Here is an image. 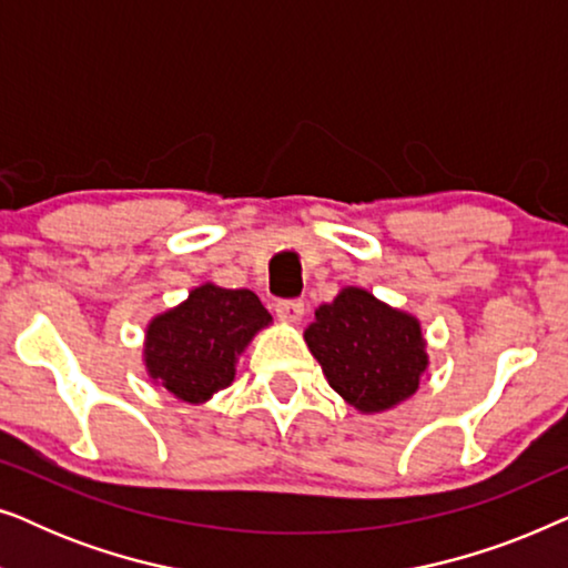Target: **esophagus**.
<instances>
[{
	"label": "esophagus",
	"instance_id": "esophagus-1",
	"mask_svg": "<svg viewBox=\"0 0 568 568\" xmlns=\"http://www.w3.org/2000/svg\"><path fill=\"white\" fill-rule=\"evenodd\" d=\"M276 315L286 323H300L305 315V302L302 300H282L276 302Z\"/></svg>",
	"mask_w": 568,
	"mask_h": 568
}]
</instances>
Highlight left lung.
Returning <instances> with one entry per match:
<instances>
[{
	"label": "left lung",
	"instance_id": "left-lung-1",
	"mask_svg": "<svg viewBox=\"0 0 568 568\" xmlns=\"http://www.w3.org/2000/svg\"><path fill=\"white\" fill-rule=\"evenodd\" d=\"M305 341L328 385L362 414H379L410 398L429 364L416 317L359 286H346L317 307Z\"/></svg>",
	"mask_w": 568,
	"mask_h": 568
}]
</instances>
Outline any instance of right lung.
<instances>
[{
	"instance_id": "obj_1",
	"label": "right lung",
	"mask_w": 568,
	"mask_h": 568,
	"mask_svg": "<svg viewBox=\"0 0 568 568\" xmlns=\"http://www.w3.org/2000/svg\"><path fill=\"white\" fill-rule=\"evenodd\" d=\"M268 323L251 290L201 284L146 325V375L178 400L204 403L235 379L237 356Z\"/></svg>"
}]
</instances>
